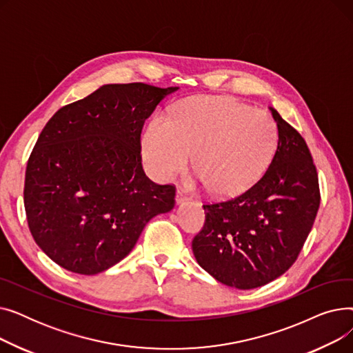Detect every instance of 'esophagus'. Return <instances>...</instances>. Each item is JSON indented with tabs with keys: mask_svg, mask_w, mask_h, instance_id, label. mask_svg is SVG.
<instances>
[{
	"mask_svg": "<svg viewBox=\"0 0 353 353\" xmlns=\"http://www.w3.org/2000/svg\"><path fill=\"white\" fill-rule=\"evenodd\" d=\"M189 200V196L186 194V192H184L181 188L177 189V193H176V203L177 205H181V203L188 201Z\"/></svg>",
	"mask_w": 353,
	"mask_h": 353,
	"instance_id": "34e87169",
	"label": "esophagus"
}]
</instances>
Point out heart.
<instances>
[{
  "instance_id": "obj_1",
  "label": "heart",
  "mask_w": 353,
  "mask_h": 353,
  "mask_svg": "<svg viewBox=\"0 0 353 353\" xmlns=\"http://www.w3.org/2000/svg\"><path fill=\"white\" fill-rule=\"evenodd\" d=\"M279 143L274 119L265 110L229 97H200L156 114L143 136L152 173L172 180L193 167L208 190L232 197L250 189L270 165Z\"/></svg>"
}]
</instances>
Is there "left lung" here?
<instances>
[{
	"instance_id": "left-lung-1",
	"label": "left lung",
	"mask_w": 353,
	"mask_h": 353,
	"mask_svg": "<svg viewBox=\"0 0 353 353\" xmlns=\"http://www.w3.org/2000/svg\"><path fill=\"white\" fill-rule=\"evenodd\" d=\"M270 110L279 143L269 169L240 196L203 205L205 226L192 242L203 269L242 290L274 281L296 262L321 205L318 172L306 141Z\"/></svg>"
}]
</instances>
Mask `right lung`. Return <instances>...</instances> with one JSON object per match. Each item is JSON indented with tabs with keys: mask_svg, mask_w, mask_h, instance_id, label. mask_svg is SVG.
<instances>
[{
	"mask_svg": "<svg viewBox=\"0 0 353 353\" xmlns=\"http://www.w3.org/2000/svg\"><path fill=\"white\" fill-rule=\"evenodd\" d=\"M177 90L105 84L61 107L30 154L24 208L35 243L61 268L97 274L119 263L148 220L174 208V184L141 164V130Z\"/></svg>",
	"mask_w": 353,
	"mask_h": 353,
	"instance_id": "add662e5",
	"label": "right lung"
}]
</instances>
